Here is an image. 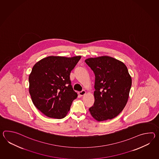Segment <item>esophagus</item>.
Wrapping results in <instances>:
<instances>
[{
	"instance_id": "1",
	"label": "esophagus",
	"mask_w": 159,
	"mask_h": 159,
	"mask_svg": "<svg viewBox=\"0 0 159 159\" xmlns=\"http://www.w3.org/2000/svg\"><path fill=\"white\" fill-rule=\"evenodd\" d=\"M79 95L83 96L85 95L86 94V92L83 90V91H82L81 92H79Z\"/></svg>"
}]
</instances>
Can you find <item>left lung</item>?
I'll use <instances>...</instances> for the list:
<instances>
[{"instance_id": "obj_1", "label": "left lung", "mask_w": 159, "mask_h": 159, "mask_svg": "<svg viewBox=\"0 0 159 159\" xmlns=\"http://www.w3.org/2000/svg\"><path fill=\"white\" fill-rule=\"evenodd\" d=\"M95 76V102L89 108L98 121L112 119L127 104L132 79L123 62L109 56L90 57L85 60Z\"/></svg>"}]
</instances>
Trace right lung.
<instances>
[{"label": "right lung", "mask_w": 159, "mask_h": 159, "mask_svg": "<svg viewBox=\"0 0 159 159\" xmlns=\"http://www.w3.org/2000/svg\"><path fill=\"white\" fill-rule=\"evenodd\" d=\"M81 56H49L39 60L29 75V92L36 108L48 117L62 119L78 94L70 80Z\"/></svg>", "instance_id": "add662e5"}]
</instances>
